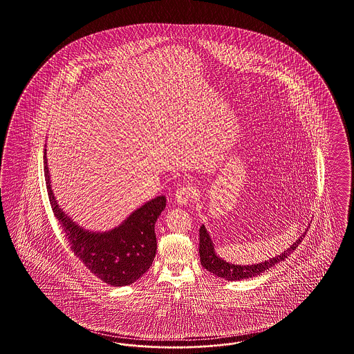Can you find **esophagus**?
Listing matches in <instances>:
<instances>
[{
    "label": "esophagus",
    "instance_id": "obj_1",
    "mask_svg": "<svg viewBox=\"0 0 354 354\" xmlns=\"http://www.w3.org/2000/svg\"><path fill=\"white\" fill-rule=\"evenodd\" d=\"M195 192H196V189H195V187L192 184H183L182 187H179L176 189L175 200H176L178 204L184 205V204H187L188 201H191L194 198Z\"/></svg>",
    "mask_w": 354,
    "mask_h": 354
}]
</instances>
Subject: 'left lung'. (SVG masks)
<instances>
[{
	"label": "left lung",
	"mask_w": 354,
	"mask_h": 354,
	"mask_svg": "<svg viewBox=\"0 0 354 354\" xmlns=\"http://www.w3.org/2000/svg\"><path fill=\"white\" fill-rule=\"evenodd\" d=\"M200 241H198V253H200V262L203 265L204 269L208 270L209 272H212L213 275L224 278L230 282L234 281H242V279H249L253 278L255 275H259L262 272H265L270 268L275 266L278 262H282L287 255L291 254V252H294L297 249V245L301 242L303 237L306 233H303L300 236V239L294 242V245H291L287 250H284L282 254L274 257L272 259L257 263V265H248V266H241V265H233V263H227L224 259L218 258L217 254L214 253V248H213L212 241L207 232V229L204 225L200 227Z\"/></svg>",
	"instance_id": "left-lung-1"
}]
</instances>
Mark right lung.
Here are the masks:
<instances>
[{
  "mask_svg": "<svg viewBox=\"0 0 354 354\" xmlns=\"http://www.w3.org/2000/svg\"><path fill=\"white\" fill-rule=\"evenodd\" d=\"M44 178L53 212L63 229L73 254L102 282L127 286L140 279L150 269L156 252L154 227L166 207V198L158 196L131 213L122 225L106 233H91L77 227L57 207L50 187L44 156Z\"/></svg>",
  "mask_w": 354,
  "mask_h": 354,
  "instance_id": "add662e5",
  "label": "right lung"
}]
</instances>
